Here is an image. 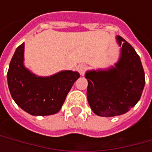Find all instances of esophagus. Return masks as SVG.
Instances as JSON below:
<instances>
[{
  "label": "esophagus",
  "mask_w": 152,
  "mask_h": 152,
  "mask_svg": "<svg viewBox=\"0 0 152 152\" xmlns=\"http://www.w3.org/2000/svg\"><path fill=\"white\" fill-rule=\"evenodd\" d=\"M86 70H87V66H86V65H85V64H80V65H79V67H78V71H79V73H80L81 75H84Z\"/></svg>",
  "instance_id": "34e87169"
}]
</instances>
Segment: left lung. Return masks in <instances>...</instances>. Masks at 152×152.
<instances>
[{"label":"left lung","mask_w":152,"mask_h":152,"mask_svg":"<svg viewBox=\"0 0 152 152\" xmlns=\"http://www.w3.org/2000/svg\"><path fill=\"white\" fill-rule=\"evenodd\" d=\"M121 47L115 66L87 71V99L94 113L114 117L129 111L140 99L145 84L141 61L129 43L118 35Z\"/></svg>","instance_id":"8db88e82"}]
</instances>
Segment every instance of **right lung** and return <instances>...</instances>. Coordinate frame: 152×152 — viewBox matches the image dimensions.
Returning a JSON list of instances; mask_svg holds the SVG:
<instances>
[{
	"label": "right lung",
	"instance_id": "add662e5",
	"mask_svg": "<svg viewBox=\"0 0 152 152\" xmlns=\"http://www.w3.org/2000/svg\"><path fill=\"white\" fill-rule=\"evenodd\" d=\"M23 61L24 43L15 50L7 72L9 91L14 102L33 116L58 113L79 73L63 70L48 77L37 76L25 67Z\"/></svg>",
	"mask_w": 152,
	"mask_h": 152
}]
</instances>
